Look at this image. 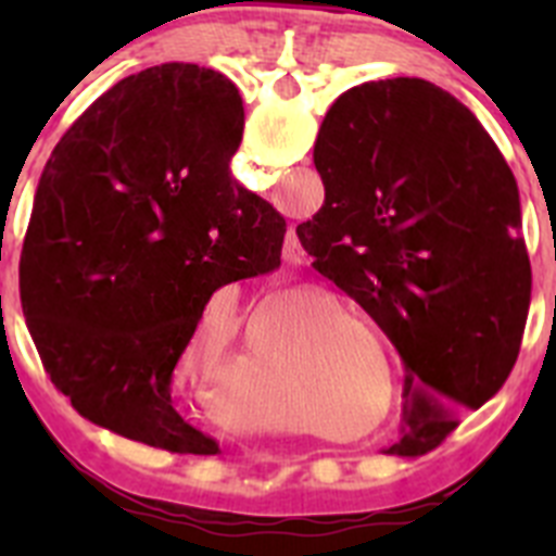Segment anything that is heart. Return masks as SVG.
Wrapping results in <instances>:
<instances>
[{"mask_svg": "<svg viewBox=\"0 0 556 556\" xmlns=\"http://www.w3.org/2000/svg\"><path fill=\"white\" fill-rule=\"evenodd\" d=\"M320 306H323V303L312 301V298H292L289 303H283V306L275 308V312H281V317H294V320H298V317H308V314H314ZM250 356H253L255 372H258L262 378H267L269 372L275 370L273 348H269L267 339L255 342V348H253V353H250ZM370 384H372V378H370Z\"/></svg>", "mask_w": 556, "mask_h": 556, "instance_id": "obj_1", "label": "heart"}]
</instances>
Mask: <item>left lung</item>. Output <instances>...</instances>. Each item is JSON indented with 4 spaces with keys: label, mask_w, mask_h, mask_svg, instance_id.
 Here are the masks:
<instances>
[{
    "label": "left lung",
    "mask_w": 556,
    "mask_h": 556,
    "mask_svg": "<svg viewBox=\"0 0 556 556\" xmlns=\"http://www.w3.org/2000/svg\"><path fill=\"white\" fill-rule=\"evenodd\" d=\"M314 166L326 203L298 225L301 244L401 353L406 404L390 454H429L518 358L532 267L513 169L473 113L420 77L339 94Z\"/></svg>",
    "instance_id": "8db88e82"
}]
</instances>
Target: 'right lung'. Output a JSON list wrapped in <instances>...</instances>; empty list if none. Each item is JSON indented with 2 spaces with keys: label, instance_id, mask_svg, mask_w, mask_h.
I'll return each mask as SVG.
<instances>
[{
  "label": "right lung",
  "instance_id": "add662e5",
  "mask_svg": "<svg viewBox=\"0 0 556 556\" xmlns=\"http://www.w3.org/2000/svg\"><path fill=\"white\" fill-rule=\"evenodd\" d=\"M242 127L225 75L144 68L63 132L36 191L18 275L43 370L83 417L155 448L198 443L169 384L211 294L281 264L287 223L228 172Z\"/></svg>",
  "mask_w": 556,
  "mask_h": 556
}]
</instances>
